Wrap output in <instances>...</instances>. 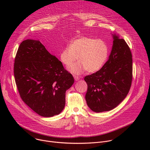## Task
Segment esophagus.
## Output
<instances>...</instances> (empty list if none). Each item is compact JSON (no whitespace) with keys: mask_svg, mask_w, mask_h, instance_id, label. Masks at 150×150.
Returning <instances> with one entry per match:
<instances>
[{"mask_svg":"<svg viewBox=\"0 0 150 150\" xmlns=\"http://www.w3.org/2000/svg\"><path fill=\"white\" fill-rule=\"evenodd\" d=\"M74 79H75V81H78V80L80 79L79 76H76V75H74Z\"/></svg>","mask_w":150,"mask_h":150,"instance_id":"esophagus-1","label":"esophagus"}]
</instances>
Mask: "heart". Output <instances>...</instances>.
I'll return each mask as SVG.
<instances>
[{"mask_svg": "<svg viewBox=\"0 0 150 150\" xmlns=\"http://www.w3.org/2000/svg\"><path fill=\"white\" fill-rule=\"evenodd\" d=\"M109 46L102 39L81 37L72 40L69 46L64 47L60 54L61 62L67 67L73 64L69 71L73 74L80 75L85 71L93 73L100 70L108 59Z\"/></svg>", "mask_w": 150, "mask_h": 150, "instance_id": "b5f03b06", "label": "heart"}]
</instances>
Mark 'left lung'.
<instances>
[{"mask_svg":"<svg viewBox=\"0 0 150 150\" xmlns=\"http://www.w3.org/2000/svg\"><path fill=\"white\" fill-rule=\"evenodd\" d=\"M113 45L108 60L96 73L84 78L88 88L85 99L95 112L117 107L129 91L132 81V56L126 41L113 34Z\"/></svg>","mask_w":150,"mask_h":150,"instance_id":"1","label":"left lung"}]
</instances>
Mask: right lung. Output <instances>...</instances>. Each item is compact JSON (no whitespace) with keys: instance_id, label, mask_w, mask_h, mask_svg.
Here are the masks:
<instances>
[{"instance_id":"right-lung-1","label":"right lung","mask_w":150,"mask_h":150,"mask_svg":"<svg viewBox=\"0 0 150 150\" xmlns=\"http://www.w3.org/2000/svg\"><path fill=\"white\" fill-rule=\"evenodd\" d=\"M14 76L23 101L41 116L59 115L65 105V93L74 82L71 74L39 40L20 44L14 63Z\"/></svg>"}]
</instances>
